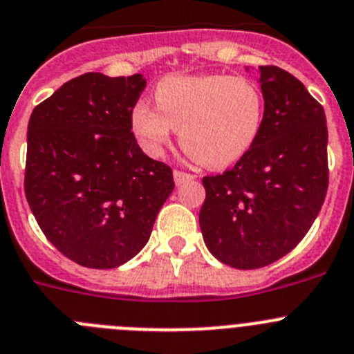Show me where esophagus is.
<instances>
[{"mask_svg": "<svg viewBox=\"0 0 354 354\" xmlns=\"http://www.w3.org/2000/svg\"><path fill=\"white\" fill-rule=\"evenodd\" d=\"M194 178H196V174L187 173V171H180V169L174 171V181H176V185L185 183V181H190L194 180Z\"/></svg>", "mask_w": 354, "mask_h": 354, "instance_id": "34e87169", "label": "esophagus"}]
</instances>
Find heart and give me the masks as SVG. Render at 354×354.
Segmentation results:
<instances>
[{
	"mask_svg": "<svg viewBox=\"0 0 354 354\" xmlns=\"http://www.w3.org/2000/svg\"><path fill=\"white\" fill-rule=\"evenodd\" d=\"M155 104L138 102L132 110V129L141 143L160 151L174 129L183 150L207 167L243 157L263 122L262 91L243 77H166L155 87Z\"/></svg>",
	"mask_w": 354,
	"mask_h": 354,
	"instance_id": "b5f03b06",
	"label": "heart"
}]
</instances>
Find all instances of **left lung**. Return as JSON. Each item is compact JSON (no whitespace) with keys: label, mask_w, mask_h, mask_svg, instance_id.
I'll return each mask as SVG.
<instances>
[{"label":"left lung","mask_w":354,"mask_h":354,"mask_svg":"<svg viewBox=\"0 0 354 354\" xmlns=\"http://www.w3.org/2000/svg\"><path fill=\"white\" fill-rule=\"evenodd\" d=\"M260 87L266 110L257 141L236 166L203 178L204 243L234 269H260L292 252L328 190L323 106L277 66H260Z\"/></svg>","instance_id":"8db88e82"}]
</instances>
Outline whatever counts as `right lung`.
Masks as SVG:
<instances>
[{
	"label": "right lung",
	"mask_w": 354,
	"mask_h": 354,
	"mask_svg": "<svg viewBox=\"0 0 354 354\" xmlns=\"http://www.w3.org/2000/svg\"><path fill=\"white\" fill-rule=\"evenodd\" d=\"M147 80L85 73L32 110L24 192L39 229L78 266L113 269L141 252L174 188L143 153L132 110Z\"/></svg>",
	"instance_id": "add662e5"
}]
</instances>
